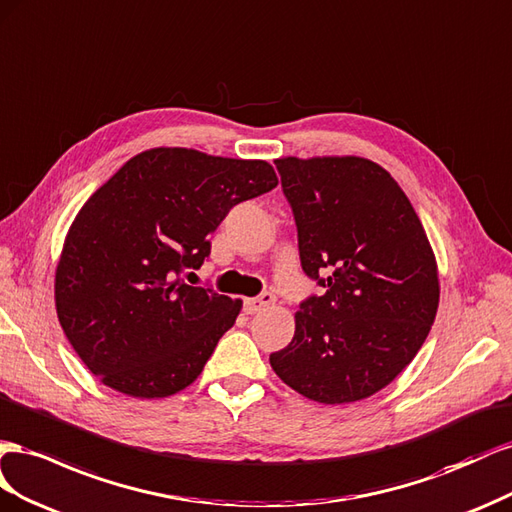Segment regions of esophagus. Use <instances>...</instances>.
Returning a JSON list of instances; mask_svg holds the SVG:
<instances>
[{"mask_svg":"<svg viewBox=\"0 0 512 512\" xmlns=\"http://www.w3.org/2000/svg\"><path fill=\"white\" fill-rule=\"evenodd\" d=\"M274 294H270V291H266V294H261V296H257V298H246L244 300V311L248 313V315H253V313H261L264 309H268V306H272L274 304Z\"/></svg>","mask_w":512,"mask_h":512,"instance_id":"obj_1","label":"esophagus"}]
</instances>
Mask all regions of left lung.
Here are the masks:
<instances>
[{
  "mask_svg": "<svg viewBox=\"0 0 512 512\" xmlns=\"http://www.w3.org/2000/svg\"><path fill=\"white\" fill-rule=\"evenodd\" d=\"M294 210L302 270L324 294L296 311L270 354L302 397L341 405L386 388L433 326L440 279L431 242L392 175L362 156L274 160Z\"/></svg>",
  "mask_w": 512,
  "mask_h": 512,
  "instance_id": "obj_1",
  "label": "left lung"
}]
</instances>
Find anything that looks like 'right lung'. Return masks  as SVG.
I'll list each match as a JSON object with an SVG mask.
<instances>
[{"instance_id": "right-lung-1", "label": "right lung", "mask_w": 512, "mask_h": 512, "mask_svg": "<svg viewBox=\"0 0 512 512\" xmlns=\"http://www.w3.org/2000/svg\"><path fill=\"white\" fill-rule=\"evenodd\" d=\"M279 184L266 160L145 150L83 203L55 268L66 339L102 384L135 399L191 386L242 300L180 281L240 201Z\"/></svg>"}]
</instances>
